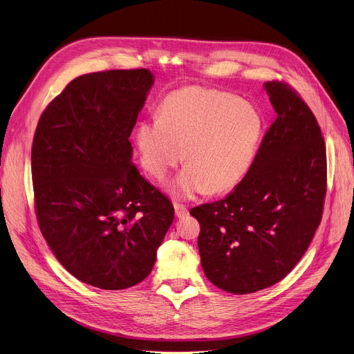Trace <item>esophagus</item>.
<instances>
[{"label": "esophagus", "mask_w": 354, "mask_h": 354, "mask_svg": "<svg viewBox=\"0 0 354 354\" xmlns=\"http://www.w3.org/2000/svg\"><path fill=\"white\" fill-rule=\"evenodd\" d=\"M175 215H176V218H185L189 215V211L183 205H180V203H175Z\"/></svg>", "instance_id": "1"}]
</instances>
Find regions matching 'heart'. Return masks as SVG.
<instances>
[{
    "label": "heart",
    "instance_id": "heart-1",
    "mask_svg": "<svg viewBox=\"0 0 354 354\" xmlns=\"http://www.w3.org/2000/svg\"><path fill=\"white\" fill-rule=\"evenodd\" d=\"M263 132L255 106L225 91L187 87L165 97L158 118L138 124L135 140L143 169L155 179L185 158L188 166L169 191L189 199L234 189L251 169Z\"/></svg>",
    "mask_w": 354,
    "mask_h": 354
}]
</instances>
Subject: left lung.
Returning a JSON list of instances; mask_svg holds the SVG:
<instances>
[{"instance_id": "left-lung-1", "label": "left lung", "mask_w": 354, "mask_h": 354, "mask_svg": "<svg viewBox=\"0 0 354 354\" xmlns=\"http://www.w3.org/2000/svg\"><path fill=\"white\" fill-rule=\"evenodd\" d=\"M264 87L275 120L251 169L228 196L191 211L203 272L234 294L271 287L297 266L320 225L327 189L326 143L313 111L287 83Z\"/></svg>"}]
</instances>
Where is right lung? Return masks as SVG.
Wrapping results in <instances>:
<instances>
[{"label": "right lung", "mask_w": 354, "mask_h": 354, "mask_svg": "<svg viewBox=\"0 0 354 354\" xmlns=\"http://www.w3.org/2000/svg\"><path fill=\"white\" fill-rule=\"evenodd\" d=\"M153 82L146 68L83 74L46 107L32 139L41 234L71 275L102 290L143 281L175 216L129 142Z\"/></svg>", "instance_id": "obj_1"}]
</instances>
